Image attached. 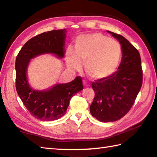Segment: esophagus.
Masks as SVG:
<instances>
[{"label":"esophagus","instance_id":"esophagus-1","mask_svg":"<svg viewBox=\"0 0 157 157\" xmlns=\"http://www.w3.org/2000/svg\"><path fill=\"white\" fill-rule=\"evenodd\" d=\"M83 84L84 85V86H86V87H88V86H89V84H88L87 83V82H86V81H85V80H84V81L83 82Z\"/></svg>","mask_w":157,"mask_h":157}]
</instances>
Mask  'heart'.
I'll return each mask as SVG.
<instances>
[{
  "mask_svg": "<svg viewBox=\"0 0 157 157\" xmlns=\"http://www.w3.org/2000/svg\"><path fill=\"white\" fill-rule=\"evenodd\" d=\"M122 57L121 45L101 33H94L78 37L75 40V52L67 51V66L71 69H81L84 63V71L91 79H106L117 69Z\"/></svg>",
  "mask_w": 157,
  "mask_h": 157,
  "instance_id": "b5f03b06",
  "label": "heart"
}]
</instances>
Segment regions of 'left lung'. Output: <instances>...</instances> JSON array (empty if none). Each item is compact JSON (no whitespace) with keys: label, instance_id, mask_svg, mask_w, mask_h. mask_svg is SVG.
I'll return each mask as SVG.
<instances>
[{"label":"left lung","instance_id":"left-lung-1","mask_svg":"<svg viewBox=\"0 0 157 157\" xmlns=\"http://www.w3.org/2000/svg\"><path fill=\"white\" fill-rule=\"evenodd\" d=\"M108 32L121 44L122 58L118 70L110 78L92 83L95 95L90 112L101 122L117 121L126 115L135 103L143 81L138 50L124 37Z\"/></svg>","mask_w":157,"mask_h":157}]
</instances>
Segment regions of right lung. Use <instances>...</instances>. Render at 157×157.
<instances>
[{
    "label": "right lung",
    "mask_w": 157,
    "mask_h": 157,
    "mask_svg": "<svg viewBox=\"0 0 157 157\" xmlns=\"http://www.w3.org/2000/svg\"><path fill=\"white\" fill-rule=\"evenodd\" d=\"M66 33L64 29L39 34L28 40L16 57L17 93L29 112L41 121H53L64 116L71 98L83 89L79 76L69 83L55 84L44 90L33 89L28 82L27 70L31 59L46 53L64 58Z\"/></svg>",
    "instance_id": "right-lung-1"
}]
</instances>
